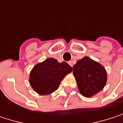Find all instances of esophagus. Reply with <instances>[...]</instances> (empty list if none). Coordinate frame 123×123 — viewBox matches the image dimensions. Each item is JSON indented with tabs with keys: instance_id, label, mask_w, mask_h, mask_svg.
I'll list each match as a JSON object with an SVG mask.
<instances>
[{
	"instance_id": "34e87169",
	"label": "esophagus",
	"mask_w": 123,
	"mask_h": 123,
	"mask_svg": "<svg viewBox=\"0 0 123 123\" xmlns=\"http://www.w3.org/2000/svg\"><path fill=\"white\" fill-rule=\"evenodd\" d=\"M68 64H69L71 67H73V62L71 61H68Z\"/></svg>"
}]
</instances>
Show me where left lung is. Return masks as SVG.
<instances>
[{
    "mask_svg": "<svg viewBox=\"0 0 123 123\" xmlns=\"http://www.w3.org/2000/svg\"><path fill=\"white\" fill-rule=\"evenodd\" d=\"M80 92L85 97H91L105 86L107 73L103 66L88 57L79 60L73 67Z\"/></svg>",
    "mask_w": 123,
    "mask_h": 123,
    "instance_id": "1",
    "label": "left lung"
}]
</instances>
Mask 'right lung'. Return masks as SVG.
Listing matches in <instances>:
<instances>
[{
    "mask_svg": "<svg viewBox=\"0 0 123 123\" xmlns=\"http://www.w3.org/2000/svg\"><path fill=\"white\" fill-rule=\"evenodd\" d=\"M71 71L72 67L66 62L48 58L34 66L30 75V84L37 93L48 95L58 88L63 78Z\"/></svg>",
    "mask_w": 123,
    "mask_h": 123,
    "instance_id": "add662e5",
    "label": "right lung"
}]
</instances>
